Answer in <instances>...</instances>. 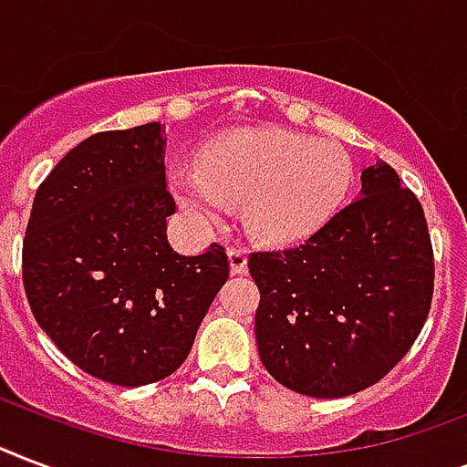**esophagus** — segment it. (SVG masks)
<instances>
[{
  "mask_svg": "<svg viewBox=\"0 0 467 467\" xmlns=\"http://www.w3.org/2000/svg\"><path fill=\"white\" fill-rule=\"evenodd\" d=\"M227 257H230V272L233 274H247V252L240 247L227 249Z\"/></svg>",
  "mask_w": 467,
  "mask_h": 467,
  "instance_id": "34e87169",
  "label": "esophagus"
}]
</instances>
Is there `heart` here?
I'll use <instances>...</instances> for the list:
<instances>
[{
    "label": "heart",
    "instance_id": "1",
    "mask_svg": "<svg viewBox=\"0 0 467 467\" xmlns=\"http://www.w3.org/2000/svg\"><path fill=\"white\" fill-rule=\"evenodd\" d=\"M355 163L337 141L284 130L247 131L205 151L198 169H178L171 188L181 208L213 227L227 218V202H244L247 233L284 247L318 233L343 208Z\"/></svg>",
    "mask_w": 467,
    "mask_h": 467
}]
</instances>
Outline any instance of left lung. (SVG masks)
<instances>
[{
  "label": "left lung",
  "instance_id": "1",
  "mask_svg": "<svg viewBox=\"0 0 467 467\" xmlns=\"http://www.w3.org/2000/svg\"><path fill=\"white\" fill-rule=\"evenodd\" d=\"M254 336L284 387L337 400L379 382L414 345L433 296L421 202L389 163L362 171L358 201L304 244L254 252Z\"/></svg>",
  "mask_w": 467,
  "mask_h": 467
}]
</instances>
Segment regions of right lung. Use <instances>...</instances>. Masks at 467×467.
Instances as JSON below:
<instances>
[{"label":"right lung","instance_id":"1","mask_svg":"<svg viewBox=\"0 0 467 467\" xmlns=\"http://www.w3.org/2000/svg\"><path fill=\"white\" fill-rule=\"evenodd\" d=\"M159 122L99 131L38 186L24 237L36 323L67 360L119 387L173 375L227 281L225 247L186 257L169 244Z\"/></svg>","mask_w":467,"mask_h":467}]
</instances>
